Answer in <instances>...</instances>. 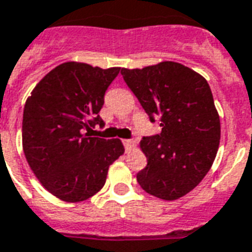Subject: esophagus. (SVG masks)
Returning <instances> with one entry per match:
<instances>
[{
    "label": "esophagus",
    "instance_id": "esophagus-1",
    "mask_svg": "<svg viewBox=\"0 0 252 252\" xmlns=\"http://www.w3.org/2000/svg\"><path fill=\"white\" fill-rule=\"evenodd\" d=\"M124 143V147H126V151H131L133 148H136V141L135 140H123Z\"/></svg>",
    "mask_w": 252,
    "mask_h": 252
}]
</instances>
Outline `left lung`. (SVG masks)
Returning <instances> with one entry per match:
<instances>
[{
	"label": "left lung",
	"mask_w": 252,
	"mask_h": 252,
	"mask_svg": "<svg viewBox=\"0 0 252 252\" xmlns=\"http://www.w3.org/2000/svg\"><path fill=\"white\" fill-rule=\"evenodd\" d=\"M159 135L143 137L147 167L137 182L150 195L176 200L200 183L211 168L220 140V120L210 85L183 64L163 61L143 69L121 68Z\"/></svg>",
	"instance_id": "1"
}]
</instances>
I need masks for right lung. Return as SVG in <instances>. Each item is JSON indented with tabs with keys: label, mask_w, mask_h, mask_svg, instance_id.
Returning a JSON list of instances; mask_svg holds the SVG:
<instances>
[{
	"label": "right lung",
	"mask_w": 252,
	"mask_h": 252,
	"mask_svg": "<svg viewBox=\"0 0 252 252\" xmlns=\"http://www.w3.org/2000/svg\"><path fill=\"white\" fill-rule=\"evenodd\" d=\"M120 68L68 61L56 66L28 97L22 148L29 167L52 195L68 203L87 200L104 187L108 169L124 154L119 139L92 136L104 121L98 112Z\"/></svg>",
	"instance_id": "add662e5"
}]
</instances>
